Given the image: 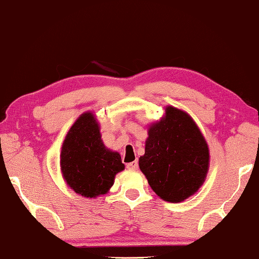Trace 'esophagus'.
<instances>
[{
	"label": "esophagus",
	"mask_w": 259,
	"mask_h": 259,
	"mask_svg": "<svg viewBox=\"0 0 259 259\" xmlns=\"http://www.w3.org/2000/svg\"><path fill=\"white\" fill-rule=\"evenodd\" d=\"M126 168L130 169V170H136L138 168V161L135 160V161H131V163L126 164Z\"/></svg>",
	"instance_id": "1"
}]
</instances>
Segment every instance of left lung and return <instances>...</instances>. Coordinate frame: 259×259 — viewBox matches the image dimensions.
Wrapping results in <instances>:
<instances>
[{
  "instance_id": "1",
  "label": "left lung",
  "mask_w": 259,
  "mask_h": 259,
  "mask_svg": "<svg viewBox=\"0 0 259 259\" xmlns=\"http://www.w3.org/2000/svg\"><path fill=\"white\" fill-rule=\"evenodd\" d=\"M209 148L193 119L167 106L150 124L139 167L155 193L167 202H182L199 191L209 170Z\"/></svg>"
}]
</instances>
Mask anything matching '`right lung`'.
Instances as JSON below:
<instances>
[{"instance_id": "right-lung-1", "label": "right lung", "mask_w": 259, "mask_h": 259, "mask_svg": "<svg viewBox=\"0 0 259 259\" xmlns=\"http://www.w3.org/2000/svg\"><path fill=\"white\" fill-rule=\"evenodd\" d=\"M60 169L75 193L96 197L108 193L114 176L124 169L121 156L106 148L92 112H85L66 135L60 153Z\"/></svg>"}]
</instances>
